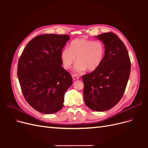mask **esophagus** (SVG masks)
Listing matches in <instances>:
<instances>
[{"label": "esophagus", "mask_w": 148, "mask_h": 148, "mask_svg": "<svg viewBox=\"0 0 148 148\" xmlns=\"http://www.w3.org/2000/svg\"><path fill=\"white\" fill-rule=\"evenodd\" d=\"M71 76H72V78H73V79L74 80V81H75V80H77V79H78L79 78V76H78L77 75H72Z\"/></svg>", "instance_id": "obj_1"}]
</instances>
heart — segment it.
Wrapping results in <instances>:
<instances>
[{
	"mask_svg": "<svg viewBox=\"0 0 148 148\" xmlns=\"http://www.w3.org/2000/svg\"><path fill=\"white\" fill-rule=\"evenodd\" d=\"M104 55L105 46L101 41L78 38L71 42L69 49L62 51L60 57L64 68L70 69L77 57L78 62L74 71L82 73L86 69L89 71L97 70L102 64Z\"/></svg>",
	"mask_w": 148,
	"mask_h": 148,
	"instance_id": "b5f03b06",
	"label": "heart"
}]
</instances>
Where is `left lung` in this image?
<instances>
[{
	"instance_id": "1",
	"label": "left lung",
	"mask_w": 148,
	"mask_h": 148,
	"mask_svg": "<svg viewBox=\"0 0 148 148\" xmlns=\"http://www.w3.org/2000/svg\"><path fill=\"white\" fill-rule=\"evenodd\" d=\"M96 38L104 42L105 55L99 68L83 75V97L89 109L103 112L112 108L122 99L131 62L126 46L115 34L102 33Z\"/></svg>"
}]
</instances>
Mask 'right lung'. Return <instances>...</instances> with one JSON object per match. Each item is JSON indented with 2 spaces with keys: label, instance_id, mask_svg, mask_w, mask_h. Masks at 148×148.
Here are the masks:
<instances>
[{
  "label": "right lung",
  "instance_id": "obj_1",
  "mask_svg": "<svg viewBox=\"0 0 148 148\" xmlns=\"http://www.w3.org/2000/svg\"><path fill=\"white\" fill-rule=\"evenodd\" d=\"M69 39L67 34L38 36L28 43L19 59L17 75L22 93L41 113L62 109L65 93L72 84L71 75L61 66V52Z\"/></svg>",
  "mask_w": 148,
  "mask_h": 148
}]
</instances>
